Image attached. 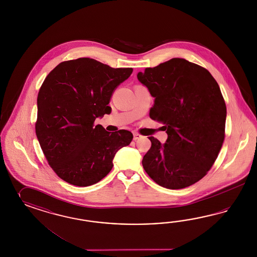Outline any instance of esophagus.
<instances>
[{
	"label": "esophagus",
	"instance_id": "34e87169",
	"mask_svg": "<svg viewBox=\"0 0 257 257\" xmlns=\"http://www.w3.org/2000/svg\"><path fill=\"white\" fill-rule=\"evenodd\" d=\"M133 135H134V140H138L141 138V135H140L139 133L134 132Z\"/></svg>",
	"mask_w": 257,
	"mask_h": 257
}]
</instances>
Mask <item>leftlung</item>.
Listing matches in <instances>:
<instances>
[{"label":"left lung","mask_w":257,"mask_h":257,"mask_svg":"<svg viewBox=\"0 0 257 257\" xmlns=\"http://www.w3.org/2000/svg\"><path fill=\"white\" fill-rule=\"evenodd\" d=\"M155 97L150 117L163 123L165 144L149 137L142 159L149 176L161 187L180 189L206 175L225 137L226 105L217 81L201 66L172 58L138 73Z\"/></svg>","instance_id":"1"}]
</instances>
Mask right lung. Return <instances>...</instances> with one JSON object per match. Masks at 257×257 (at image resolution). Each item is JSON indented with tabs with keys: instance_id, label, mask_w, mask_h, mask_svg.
I'll return each instance as SVG.
<instances>
[{
	"instance_id": "obj_1",
	"label": "right lung",
	"mask_w": 257,
	"mask_h": 257,
	"mask_svg": "<svg viewBox=\"0 0 257 257\" xmlns=\"http://www.w3.org/2000/svg\"><path fill=\"white\" fill-rule=\"evenodd\" d=\"M132 72L84 57L61 62L47 75L38 95L36 134L59 178L94 185L112 170L117 151L131 143L132 133H109L94 121L111 113L112 94Z\"/></svg>"
}]
</instances>
